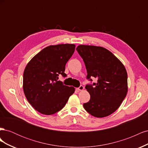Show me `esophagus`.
<instances>
[{
  "instance_id": "34e87169",
  "label": "esophagus",
  "mask_w": 148,
  "mask_h": 148,
  "mask_svg": "<svg viewBox=\"0 0 148 148\" xmlns=\"http://www.w3.org/2000/svg\"><path fill=\"white\" fill-rule=\"evenodd\" d=\"M84 89V86H82V85H80V86L77 88L78 91H83Z\"/></svg>"
}]
</instances>
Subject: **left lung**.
Wrapping results in <instances>:
<instances>
[{
  "label": "left lung",
  "mask_w": 148,
  "mask_h": 148,
  "mask_svg": "<svg viewBox=\"0 0 148 148\" xmlns=\"http://www.w3.org/2000/svg\"><path fill=\"white\" fill-rule=\"evenodd\" d=\"M77 51L86 66L87 79H97L96 83L85 86L90 100L84 103V108L94 117H107L119 108L127 96L126 69L112 53L104 47L79 45Z\"/></svg>",
  "instance_id": "8db88e82"
}]
</instances>
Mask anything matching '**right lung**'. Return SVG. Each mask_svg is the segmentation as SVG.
I'll list each match as a JSON object with an SVG mask.
<instances>
[{
	"label": "right lung",
	"mask_w": 148,
	"mask_h": 148,
	"mask_svg": "<svg viewBox=\"0 0 148 148\" xmlns=\"http://www.w3.org/2000/svg\"><path fill=\"white\" fill-rule=\"evenodd\" d=\"M75 44L49 46L36 55L23 73V91L26 99L42 114L52 115L66 104L75 92L72 86L58 81L66 77L65 65L74 53Z\"/></svg>",
	"instance_id": "right-lung-1"
}]
</instances>
